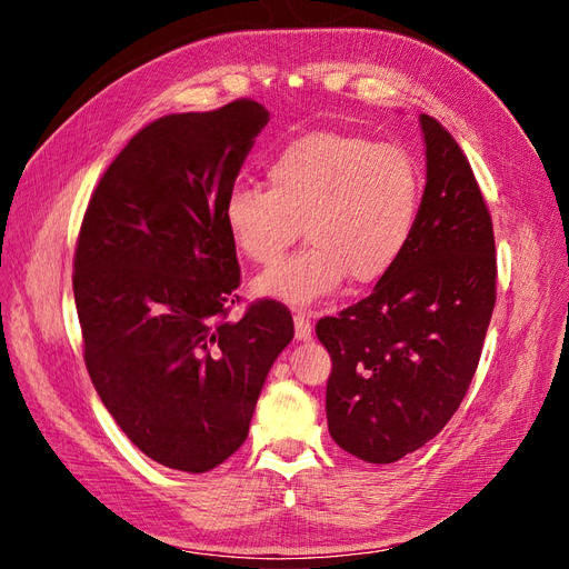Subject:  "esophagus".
I'll use <instances>...</instances> for the list:
<instances>
[{"label":"esophagus","instance_id":"1","mask_svg":"<svg viewBox=\"0 0 569 569\" xmlns=\"http://www.w3.org/2000/svg\"><path fill=\"white\" fill-rule=\"evenodd\" d=\"M295 335L299 341H308L313 335V327H311V316L306 311H297L295 313Z\"/></svg>","mask_w":569,"mask_h":569}]
</instances>
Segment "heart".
<instances>
[{"label":"heart","mask_w":569,"mask_h":569,"mask_svg":"<svg viewBox=\"0 0 569 569\" xmlns=\"http://www.w3.org/2000/svg\"><path fill=\"white\" fill-rule=\"evenodd\" d=\"M270 189L234 184L222 206L239 253L272 266L308 237L287 263L253 282L258 297L313 303L349 280L370 284L396 266L416 230L422 173L399 144L318 130L299 134L272 153Z\"/></svg>","instance_id":"heart-1"}]
</instances>
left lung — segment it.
Masks as SVG:
<instances>
[{
    "instance_id": "1",
    "label": "left lung",
    "mask_w": 569,
    "mask_h": 569,
    "mask_svg": "<svg viewBox=\"0 0 569 569\" xmlns=\"http://www.w3.org/2000/svg\"><path fill=\"white\" fill-rule=\"evenodd\" d=\"M420 128L427 184L403 256L368 299L316 325L332 358L327 427L375 465L418 451L453 418L496 303L493 228L472 168L435 118L422 113Z\"/></svg>"
}]
</instances>
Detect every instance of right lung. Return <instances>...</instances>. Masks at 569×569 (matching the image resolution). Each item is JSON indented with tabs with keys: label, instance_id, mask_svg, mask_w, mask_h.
Listing matches in <instances>:
<instances>
[{
	"label": "right lung",
	"instance_id": "1",
	"mask_svg": "<svg viewBox=\"0 0 569 569\" xmlns=\"http://www.w3.org/2000/svg\"><path fill=\"white\" fill-rule=\"evenodd\" d=\"M268 120L251 99L153 120L82 218L73 295L84 366L126 437L173 470L209 472L247 441L295 337L278 301L222 320L239 287L222 206Z\"/></svg>",
	"mask_w": 569,
	"mask_h": 569
}]
</instances>
